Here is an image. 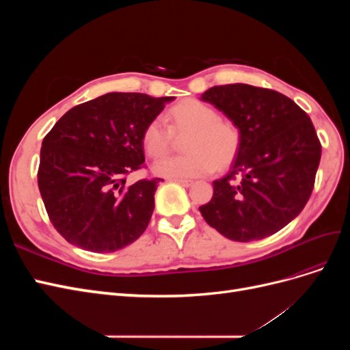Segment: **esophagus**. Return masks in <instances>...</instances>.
<instances>
[{"mask_svg":"<svg viewBox=\"0 0 350 350\" xmlns=\"http://www.w3.org/2000/svg\"><path fill=\"white\" fill-rule=\"evenodd\" d=\"M175 181H176L178 184H181L183 187H191V185H193L191 179H175Z\"/></svg>","mask_w":350,"mask_h":350,"instance_id":"esophagus-1","label":"esophagus"}]
</instances>
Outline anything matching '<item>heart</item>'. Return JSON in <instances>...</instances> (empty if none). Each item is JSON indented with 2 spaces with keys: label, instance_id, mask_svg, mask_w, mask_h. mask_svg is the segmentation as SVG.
Returning a JSON list of instances; mask_svg holds the SVG:
<instances>
[{
  "label": "heart",
  "instance_id": "b5f03b06",
  "mask_svg": "<svg viewBox=\"0 0 350 350\" xmlns=\"http://www.w3.org/2000/svg\"><path fill=\"white\" fill-rule=\"evenodd\" d=\"M171 129L161 120H153L143 131V146L147 154L162 157L171 149L175 135L187 134L181 156L166 157L153 165L159 176L188 179L204 176L217 167L229 166L241 147V130L232 121L220 118L210 105L197 99L179 102L167 113Z\"/></svg>",
  "mask_w": 350,
  "mask_h": 350
}]
</instances>
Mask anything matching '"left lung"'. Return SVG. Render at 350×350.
Returning a JSON list of instances; mask_svg holds the SVG:
<instances>
[{
    "mask_svg": "<svg viewBox=\"0 0 350 350\" xmlns=\"http://www.w3.org/2000/svg\"><path fill=\"white\" fill-rule=\"evenodd\" d=\"M241 130L230 171L213 181V197L198 207L207 224L238 242L267 238L298 216L308 201L321 144L310 116L284 94L225 84L201 94Z\"/></svg>",
    "mask_w": 350,
    "mask_h": 350,
    "instance_id": "1",
    "label": "left lung"
}]
</instances>
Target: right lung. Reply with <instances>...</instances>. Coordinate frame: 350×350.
Returning a JSON list of instances; mask_svg holds the SVG:
<instances>
[{"mask_svg": "<svg viewBox=\"0 0 350 350\" xmlns=\"http://www.w3.org/2000/svg\"><path fill=\"white\" fill-rule=\"evenodd\" d=\"M175 96L112 92L71 108L42 142L38 185L52 225L72 245L113 252L149 225L161 179L125 184L144 162L143 131Z\"/></svg>", "mask_w": 350, "mask_h": 350, "instance_id": "1", "label": "right lung"}]
</instances>
